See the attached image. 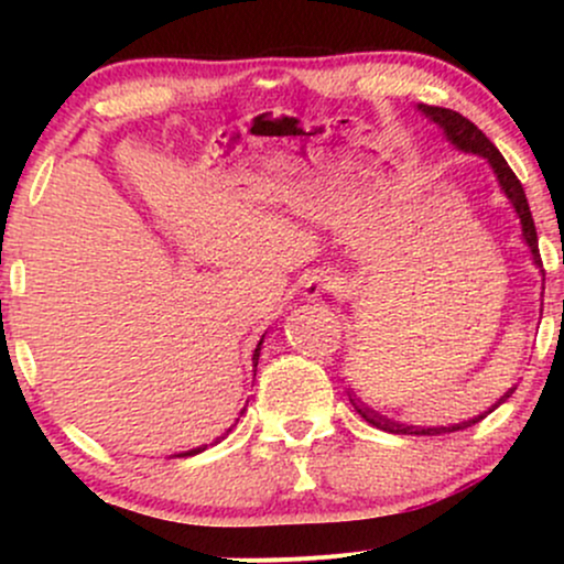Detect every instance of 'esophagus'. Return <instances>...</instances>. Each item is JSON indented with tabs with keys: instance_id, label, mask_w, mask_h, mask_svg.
Masks as SVG:
<instances>
[{
	"instance_id": "esophagus-1",
	"label": "esophagus",
	"mask_w": 564,
	"mask_h": 564,
	"mask_svg": "<svg viewBox=\"0 0 564 564\" xmlns=\"http://www.w3.org/2000/svg\"><path fill=\"white\" fill-rule=\"evenodd\" d=\"M332 289H334L332 278L315 275L304 283V296H307V300H321V296H326Z\"/></svg>"
}]
</instances>
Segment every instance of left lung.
<instances>
[{
    "mask_svg": "<svg viewBox=\"0 0 564 564\" xmlns=\"http://www.w3.org/2000/svg\"><path fill=\"white\" fill-rule=\"evenodd\" d=\"M419 108H422V111H424L426 116H430V119L435 121V124H440V127L445 129V134H448V140L453 142V145H458V148H462V151L480 153V156H485V159L490 161V166H494V172H496L498 183H501V191L507 193L511 204H514L517 215H520V223H522V236H525V241H528V246H530V251H533V260H535V264H539V268H541L539 236H535V223H533V215H530V206H528L525 191H522V183H520V180H517V174L509 170L507 159H503L501 153H498V148L494 145V142H490L488 138H485L482 129H477L475 124H471V121L467 119V116H462V113L451 111V108H437V106H419ZM514 390H517V387H511V390H509L507 394H503V398L498 400V403H496L494 408H498V405L503 403V400L511 398V392H514ZM494 408H490V411H494ZM355 411H358L360 416H364L368 424L379 426V430H384V432H394V435H443V432H458V430H467V426L477 424V422H480V419H485V413H482V416L471 419V422H464V424L435 426V430H419V426L394 424V422H390V419H381L379 413H373V411H371V408H364V405H358V403H355ZM490 411H488V413H490Z\"/></svg>",
    "mask_w": 564,
    "mask_h": 564,
    "instance_id": "left-lung-1",
    "label": "left lung"
}]
</instances>
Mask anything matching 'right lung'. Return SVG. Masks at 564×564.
Segmentation results:
<instances>
[{"label": "right lung", "mask_w": 564, "mask_h": 564, "mask_svg": "<svg viewBox=\"0 0 564 564\" xmlns=\"http://www.w3.org/2000/svg\"><path fill=\"white\" fill-rule=\"evenodd\" d=\"M262 345V341H260ZM260 345H257V349H254V366H257V360H260ZM200 451H206V448H196V451H187V453H177V456H193V453H200Z\"/></svg>", "instance_id": "1"}]
</instances>
